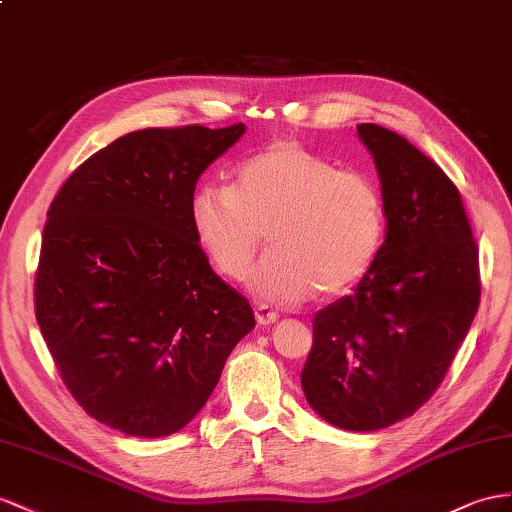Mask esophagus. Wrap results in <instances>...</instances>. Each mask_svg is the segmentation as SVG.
I'll return each instance as SVG.
<instances>
[{
  "instance_id": "1",
  "label": "esophagus",
  "mask_w": 512,
  "mask_h": 512,
  "mask_svg": "<svg viewBox=\"0 0 512 512\" xmlns=\"http://www.w3.org/2000/svg\"><path fill=\"white\" fill-rule=\"evenodd\" d=\"M277 318H279L277 309H272L270 305H257L255 307V320H257L259 326H268L272 322H277Z\"/></svg>"
}]
</instances>
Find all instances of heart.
Here are the masks:
<instances>
[{"label":"heart","mask_w":512,"mask_h":512,"mask_svg":"<svg viewBox=\"0 0 512 512\" xmlns=\"http://www.w3.org/2000/svg\"><path fill=\"white\" fill-rule=\"evenodd\" d=\"M196 240L214 268L242 281L268 233L270 253L251 290L272 303L346 292L370 270L385 238V201L361 170H339L296 140H277L235 166L231 186L190 196Z\"/></svg>","instance_id":"1"}]
</instances>
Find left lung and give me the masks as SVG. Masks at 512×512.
I'll list each match as a JSON object with an SVG mask.
<instances>
[{
  "instance_id": "obj_1",
  "label": "left lung",
  "mask_w": 512,
  "mask_h": 512,
  "mask_svg": "<svg viewBox=\"0 0 512 512\" xmlns=\"http://www.w3.org/2000/svg\"><path fill=\"white\" fill-rule=\"evenodd\" d=\"M387 231L355 292L313 318L307 402L344 430H381L437 391L480 305L478 244L461 192L413 144L363 123Z\"/></svg>"
}]
</instances>
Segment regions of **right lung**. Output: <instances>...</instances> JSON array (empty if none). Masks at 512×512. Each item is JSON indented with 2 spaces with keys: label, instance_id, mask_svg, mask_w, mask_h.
<instances>
[{
  "label": "right lung",
  "instance_id": "1",
  "mask_svg": "<svg viewBox=\"0 0 512 512\" xmlns=\"http://www.w3.org/2000/svg\"><path fill=\"white\" fill-rule=\"evenodd\" d=\"M244 129L131 131L77 166L51 201L36 320L77 404L125 435L166 437L192 422L255 326L190 222L196 181Z\"/></svg>",
  "mask_w": 512,
  "mask_h": 512
}]
</instances>
